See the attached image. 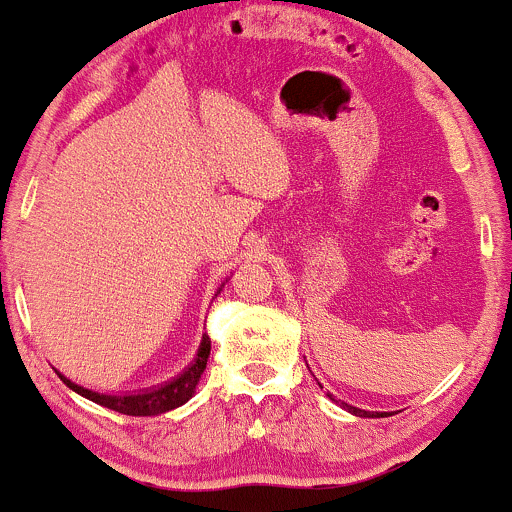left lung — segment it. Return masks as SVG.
Wrapping results in <instances>:
<instances>
[{
  "instance_id": "obj_1",
  "label": "left lung",
  "mask_w": 512,
  "mask_h": 512,
  "mask_svg": "<svg viewBox=\"0 0 512 512\" xmlns=\"http://www.w3.org/2000/svg\"><path fill=\"white\" fill-rule=\"evenodd\" d=\"M328 397H331V400H333V395H328ZM336 402H338V400H336ZM341 405L346 407L348 412L358 414V417H383V414H378V412H375V414H370V412H365V410H358V407H351V405H346V402H341Z\"/></svg>"
}]
</instances>
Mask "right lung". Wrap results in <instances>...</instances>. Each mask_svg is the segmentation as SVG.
<instances>
[{
  "instance_id": "add662e5",
  "label": "right lung",
  "mask_w": 512,
  "mask_h": 512,
  "mask_svg": "<svg viewBox=\"0 0 512 512\" xmlns=\"http://www.w3.org/2000/svg\"><path fill=\"white\" fill-rule=\"evenodd\" d=\"M208 355H211V341H208L206 336L203 338L201 348H198V355L191 363V368H186L184 373H181L176 380H171L169 385L157 387V390H149V392H139V395H100V392L85 390V387L71 383V380L63 378V375L61 380L71 387V390L78 392V395L98 402V405L107 407V410L132 414V417H149V414H161V412L174 410V407L184 405V402L191 400L193 390H196L198 380H201L203 370H206Z\"/></svg>"
}]
</instances>
